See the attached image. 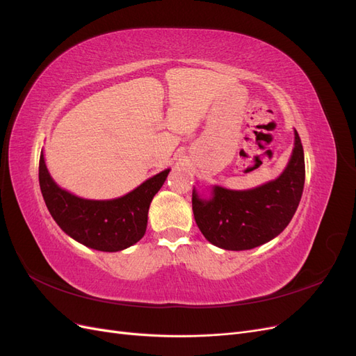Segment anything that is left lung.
Instances as JSON below:
<instances>
[{
    "mask_svg": "<svg viewBox=\"0 0 356 356\" xmlns=\"http://www.w3.org/2000/svg\"><path fill=\"white\" fill-rule=\"evenodd\" d=\"M305 153L296 131L294 152L284 174L252 190L213 187V197L202 200L193 191V213L202 234L212 245L230 251L252 250L281 233L297 211L305 187Z\"/></svg>",
    "mask_w": 356,
    "mask_h": 356,
    "instance_id": "left-lung-1",
    "label": "left lung"
}]
</instances>
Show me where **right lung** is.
Returning a JSON list of instances; mask_svg holds the SVG:
<instances>
[{
	"label": "right lung",
	"mask_w": 356,
	"mask_h": 356,
	"mask_svg": "<svg viewBox=\"0 0 356 356\" xmlns=\"http://www.w3.org/2000/svg\"><path fill=\"white\" fill-rule=\"evenodd\" d=\"M168 174L169 169L160 172L123 197L88 200L55 184L42 153L38 168L40 188L53 220L72 239L105 252L122 251L143 239L149 203L163 186Z\"/></svg>",
	"instance_id": "obj_1"
}]
</instances>
